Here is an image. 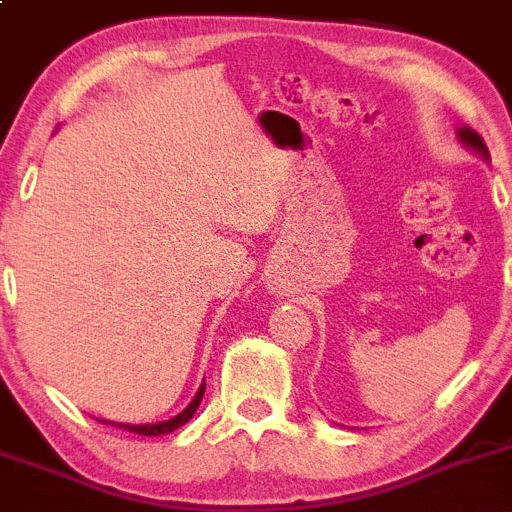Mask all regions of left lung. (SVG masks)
Here are the masks:
<instances>
[{
    "instance_id": "8db88e82",
    "label": "left lung",
    "mask_w": 512,
    "mask_h": 512,
    "mask_svg": "<svg viewBox=\"0 0 512 512\" xmlns=\"http://www.w3.org/2000/svg\"><path fill=\"white\" fill-rule=\"evenodd\" d=\"M458 138H461L463 146L471 148V151L480 153V158H488V148H485L483 138H480L476 131H471V128H468V126H463V128H458Z\"/></svg>"
}]
</instances>
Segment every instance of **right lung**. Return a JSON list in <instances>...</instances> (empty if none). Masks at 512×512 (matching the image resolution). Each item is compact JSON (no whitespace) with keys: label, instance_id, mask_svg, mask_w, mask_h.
I'll return each instance as SVG.
<instances>
[{"label":"right lung","instance_id":"1","mask_svg":"<svg viewBox=\"0 0 512 512\" xmlns=\"http://www.w3.org/2000/svg\"><path fill=\"white\" fill-rule=\"evenodd\" d=\"M203 394H205V384H200L198 394H195V399L190 401L188 409L180 411L178 416L168 418V421H158V423H111V421H103V423H111V426H118V428H126V431L131 433H138V436H163V433H170L175 431V428H180L183 423H188L190 418H193L195 411H198L200 401H203Z\"/></svg>","mask_w":512,"mask_h":512}]
</instances>
